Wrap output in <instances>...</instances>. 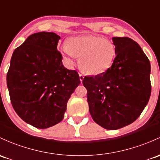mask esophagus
Wrapping results in <instances>:
<instances>
[{
  "label": "esophagus",
  "mask_w": 160,
  "mask_h": 160,
  "mask_svg": "<svg viewBox=\"0 0 160 160\" xmlns=\"http://www.w3.org/2000/svg\"><path fill=\"white\" fill-rule=\"evenodd\" d=\"M79 77H80V82H83V78H84V77H83V74H81V73H80V74H79Z\"/></svg>",
  "instance_id": "esophagus-1"
}]
</instances>
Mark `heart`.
Instances as JSON below:
<instances>
[{
	"mask_svg": "<svg viewBox=\"0 0 160 160\" xmlns=\"http://www.w3.org/2000/svg\"><path fill=\"white\" fill-rule=\"evenodd\" d=\"M59 50L70 66L74 64L77 58H80L81 68L93 75L107 71L117 55L116 47L111 40L93 35L70 38L69 43L64 42Z\"/></svg>",
	"mask_w": 160,
	"mask_h": 160,
	"instance_id": "heart-1",
	"label": "heart"
}]
</instances>
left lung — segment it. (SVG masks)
Returning <instances> with one entry per match:
<instances>
[{
  "label": "left lung",
  "instance_id": "1",
  "mask_svg": "<svg viewBox=\"0 0 160 160\" xmlns=\"http://www.w3.org/2000/svg\"><path fill=\"white\" fill-rule=\"evenodd\" d=\"M112 40L117 50L112 66L101 74L83 80L92 118L110 130L133 122L151 94L150 63L142 48L129 38Z\"/></svg>",
  "mask_w": 160,
  "mask_h": 160
}]
</instances>
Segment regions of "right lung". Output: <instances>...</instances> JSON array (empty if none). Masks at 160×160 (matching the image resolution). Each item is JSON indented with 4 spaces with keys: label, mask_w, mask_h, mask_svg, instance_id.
Here are the masks:
<instances>
[{
    "label": "right lung",
    "mask_w": 160,
    "mask_h": 160,
    "mask_svg": "<svg viewBox=\"0 0 160 160\" xmlns=\"http://www.w3.org/2000/svg\"><path fill=\"white\" fill-rule=\"evenodd\" d=\"M60 39L53 32L31 34L14 50L7 74L15 112L38 129L63 120L67 101L80 83L78 73L63 65L57 48Z\"/></svg>",
    "instance_id": "obj_1"
}]
</instances>
